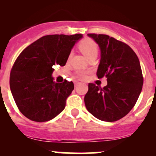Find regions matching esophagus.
<instances>
[{"label": "esophagus", "instance_id": "1", "mask_svg": "<svg viewBox=\"0 0 156 156\" xmlns=\"http://www.w3.org/2000/svg\"><path fill=\"white\" fill-rule=\"evenodd\" d=\"M79 83H80L79 82H78V81H76V82H75V87H77V86H78V84H79Z\"/></svg>", "mask_w": 156, "mask_h": 156}]
</instances>
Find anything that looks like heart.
I'll return each mask as SVG.
<instances>
[{
    "label": "heart",
    "instance_id": "heart-1",
    "mask_svg": "<svg viewBox=\"0 0 156 156\" xmlns=\"http://www.w3.org/2000/svg\"><path fill=\"white\" fill-rule=\"evenodd\" d=\"M78 48H79L80 51L86 55L87 58L92 56V55H97L98 53V44L91 39H84L78 44ZM69 55H71V53ZM84 77H85V76L83 74L78 75V78H83Z\"/></svg>",
    "mask_w": 156,
    "mask_h": 156
}]
</instances>
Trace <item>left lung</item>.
<instances>
[{"label":"left lung","instance_id":"obj_1","mask_svg":"<svg viewBox=\"0 0 156 156\" xmlns=\"http://www.w3.org/2000/svg\"><path fill=\"white\" fill-rule=\"evenodd\" d=\"M98 44L101 58L97 76L105 77L107 85L89 83L84 97L86 107L94 117L105 122L124 117L136 103L143 86L139 60L131 48L125 42L105 34H88Z\"/></svg>","mask_w":156,"mask_h":156}]
</instances>
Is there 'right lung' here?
I'll use <instances>...</instances> for the list:
<instances>
[{"instance_id": "obj_1", "label": "right lung", "mask_w": 156, "mask_h": 156, "mask_svg": "<svg viewBox=\"0 0 156 156\" xmlns=\"http://www.w3.org/2000/svg\"><path fill=\"white\" fill-rule=\"evenodd\" d=\"M82 34H52L37 39L25 48L10 73L11 92L16 105L32 121H49L65 108L74 89L73 81L58 83L51 76L55 64L64 66L71 49Z\"/></svg>"}]
</instances>
